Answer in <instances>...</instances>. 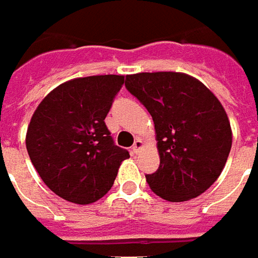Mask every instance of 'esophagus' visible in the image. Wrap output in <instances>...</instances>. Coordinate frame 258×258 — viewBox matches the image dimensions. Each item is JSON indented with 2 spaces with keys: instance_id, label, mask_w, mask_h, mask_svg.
<instances>
[{
  "instance_id": "obj_1",
  "label": "esophagus",
  "mask_w": 258,
  "mask_h": 258,
  "mask_svg": "<svg viewBox=\"0 0 258 258\" xmlns=\"http://www.w3.org/2000/svg\"><path fill=\"white\" fill-rule=\"evenodd\" d=\"M142 146H143V142H142V139H136V141H135V143H133V146H132L133 153H138V152L141 150Z\"/></svg>"
}]
</instances>
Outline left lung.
I'll use <instances>...</instances> for the list:
<instances>
[{
	"mask_svg": "<svg viewBox=\"0 0 258 258\" xmlns=\"http://www.w3.org/2000/svg\"><path fill=\"white\" fill-rule=\"evenodd\" d=\"M125 86L156 129L160 165L146 174L150 189L169 202L200 196L217 180L231 149L222 103L200 81L180 72L127 75Z\"/></svg>",
	"mask_w": 258,
	"mask_h": 258,
	"instance_id": "obj_1",
	"label": "left lung"
}]
</instances>
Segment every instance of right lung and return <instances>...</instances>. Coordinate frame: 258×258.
Wrapping results in <instances>:
<instances>
[{"instance_id": "1", "label": "right lung", "mask_w": 258, "mask_h": 258, "mask_svg": "<svg viewBox=\"0 0 258 258\" xmlns=\"http://www.w3.org/2000/svg\"><path fill=\"white\" fill-rule=\"evenodd\" d=\"M122 75L77 78L38 105L27 131L29 159L55 195L89 205L108 193L129 152L115 145L105 125Z\"/></svg>"}]
</instances>
